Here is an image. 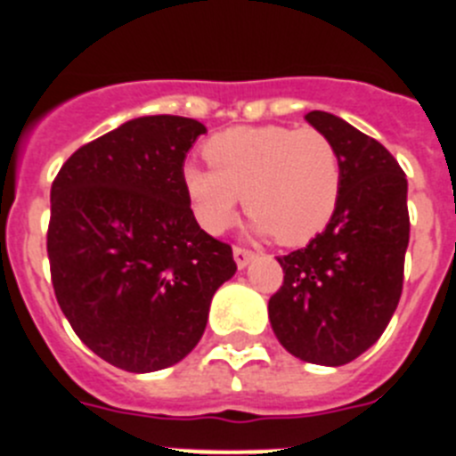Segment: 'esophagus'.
I'll return each mask as SVG.
<instances>
[{
	"label": "esophagus",
	"mask_w": 456,
	"mask_h": 456,
	"mask_svg": "<svg viewBox=\"0 0 456 456\" xmlns=\"http://www.w3.org/2000/svg\"><path fill=\"white\" fill-rule=\"evenodd\" d=\"M232 256H235L237 267L244 269V267H247L248 263H251L253 257H256V253L248 251V248H244V247H235V248H232Z\"/></svg>",
	"instance_id": "esophagus-1"
}]
</instances>
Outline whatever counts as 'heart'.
I'll return each instance as SVG.
<instances>
[{
	"label": "heart",
	"mask_w": 456,
	"mask_h": 456,
	"mask_svg": "<svg viewBox=\"0 0 456 456\" xmlns=\"http://www.w3.org/2000/svg\"><path fill=\"white\" fill-rule=\"evenodd\" d=\"M209 167L187 164L193 215L212 235L232 224L244 196L260 235L299 247L324 231L342 191V159L315 127L256 125L219 132L203 148Z\"/></svg>",
	"instance_id": "b5f03b06"
}]
</instances>
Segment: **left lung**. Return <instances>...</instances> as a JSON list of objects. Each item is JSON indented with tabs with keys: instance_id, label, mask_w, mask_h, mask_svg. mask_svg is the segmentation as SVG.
Listing matches in <instances>:
<instances>
[{
	"instance_id": "left-lung-1",
	"label": "left lung",
	"mask_w": 456,
	"mask_h": 456,
	"mask_svg": "<svg viewBox=\"0 0 456 456\" xmlns=\"http://www.w3.org/2000/svg\"><path fill=\"white\" fill-rule=\"evenodd\" d=\"M305 120L340 152V203L308 247L278 257L285 276L269 299V320L292 356L338 368L372 347L400 304L406 175L377 139L338 116L310 111Z\"/></svg>"
}]
</instances>
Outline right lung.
Masks as SVG:
<instances>
[{"label": "right lung", "instance_id": "obj_1", "mask_svg": "<svg viewBox=\"0 0 456 456\" xmlns=\"http://www.w3.org/2000/svg\"><path fill=\"white\" fill-rule=\"evenodd\" d=\"M200 134L193 118L141 116L72 152L52 183L56 301L79 340L127 372L183 361L237 272L231 244L189 208L183 167Z\"/></svg>", "mask_w": 456, "mask_h": 456}]
</instances>
